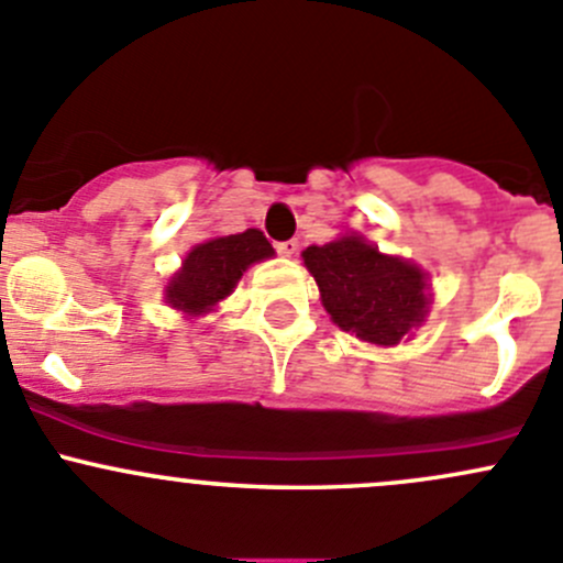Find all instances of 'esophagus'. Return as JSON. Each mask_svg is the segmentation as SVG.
<instances>
[{
    "label": "esophagus",
    "instance_id": "esophagus-1",
    "mask_svg": "<svg viewBox=\"0 0 563 563\" xmlns=\"http://www.w3.org/2000/svg\"><path fill=\"white\" fill-rule=\"evenodd\" d=\"M299 250V242L297 240H286V242H277V253L286 255V258H291L294 253Z\"/></svg>",
    "mask_w": 563,
    "mask_h": 563
}]
</instances>
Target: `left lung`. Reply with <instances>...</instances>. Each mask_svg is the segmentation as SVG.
Segmentation results:
<instances>
[{
    "mask_svg": "<svg viewBox=\"0 0 563 563\" xmlns=\"http://www.w3.org/2000/svg\"><path fill=\"white\" fill-rule=\"evenodd\" d=\"M302 258L332 321L365 343L397 345L428 316V275L411 261L384 255L365 236L310 245Z\"/></svg>",
    "mask_w": 563,
    "mask_h": 563,
    "instance_id": "obj_1",
    "label": "left lung"
}]
</instances>
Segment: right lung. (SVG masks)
I'll use <instances>...</instances> for the list:
<instances>
[{"instance_id": "add662e5", "label": "right lung", "mask_w": 563, "mask_h": 563, "mask_svg": "<svg viewBox=\"0 0 563 563\" xmlns=\"http://www.w3.org/2000/svg\"><path fill=\"white\" fill-rule=\"evenodd\" d=\"M272 255L275 250L258 229L201 242L187 253L181 269L168 280L166 302L185 316L209 313L234 291L250 264Z\"/></svg>"}]
</instances>
